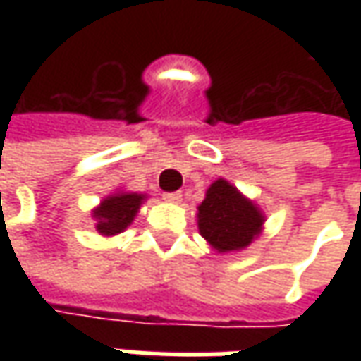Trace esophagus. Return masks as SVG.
I'll use <instances>...</instances> for the list:
<instances>
[{
	"instance_id": "obj_1",
	"label": "esophagus",
	"mask_w": 361,
	"mask_h": 361,
	"mask_svg": "<svg viewBox=\"0 0 361 361\" xmlns=\"http://www.w3.org/2000/svg\"><path fill=\"white\" fill-rule=\"evenodd\" d=\"M162 199H164V201H168V203H180L181 193L180 191H170V193H164V195H162Z\"/></svg>"
}]
</instances>
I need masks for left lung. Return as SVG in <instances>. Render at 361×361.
<instances>
[{"label":"left lung","instance_id":"8db88e82","mask_svg":"<svg viewBox=\"0 0 361 361\" xmlns=\"http://www.w3.org/2000/svg\"><path fill=\"white\" fill-rule=\"evenodd\" d=\"M199 232L216 251L247 247L261 232L263 214L228 181L212 183L199 204Z\"/></svg>","mask_w":361,"mask_h":361}]
</instances>
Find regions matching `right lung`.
Returning <instances> with one entry per match:
<instances>
[{
  "mask_svg": "<svg viewBox=\"0 0 361 361\" xmlns=\"http://www.w3.org/2000/svg\"><path fill=\"white\" fill-rule=\"evenodd\" d=\"M142 199L145 197L137 193H118L108 197L94 211V219L98 220L96 230L102 235H116L123 232L133 222Z\"/></svg>",
  "mask_w": 361,
  "mask_h": 361,
  "instance_id": "obj_1",
  "label": "right lung"
}]
</instances>
